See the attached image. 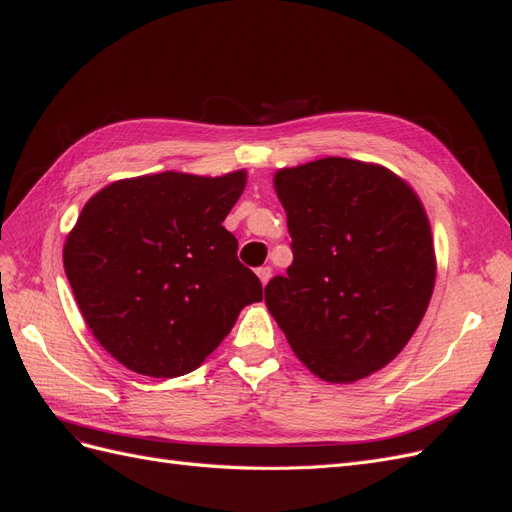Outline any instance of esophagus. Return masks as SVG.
Returning a JSON list of instances; mask_svg holds the SVG:
<instances>
[{"label": "esophagus", "instance_id": "34e87169", "mask_svg": "<svg viewBox=\"0 0 512 512\" xmlns=\"http://www.w3.org/2000/svg\"><path fill=\"white\" fill-rule=\"evenodd\" d=\"M257 276H259V281H261V285H266L270 279H272V268L270 266H264V268H259L257 270Z\"/></svg>", "mask_w": 512, "mask_h": 512}]
</instances>
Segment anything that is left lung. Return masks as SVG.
<instances>
[{
	"label": "left lung",
	"mask_w": 512,
	"mask_h": 512,
	"mask_svg": "<svg viewBox=\"0 0 512 512\" xmlns=\"http://www.w3.org/2000/svg\"><path fill=\"white\" fill-rule=\"evenodd\" d=\"M294 264L266 306L294 354L330 384L384 369L412 339L435 285L425 206L397 173L328 156L279 169Z\"/></svg>",
	"instance_id": "obj_1"
}]
</instances>
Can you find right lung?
Instances as JSON below:
<instances>
[{
	"label": "right lung",
	"mask_w": 512,
	"mask_h": 512,
	"mask_svg": "<svg viewBox=\"0 0 512 512\" xmlns=\"http://www.w3.org/2000/svg\"><path fill=\"white\" fill-rule=\"evenodd\" d=\"M246 171H163L118 180L85 203L64 270L87 328L126 369L180 377L201 367L261 300L223 227Z\"/></svg>",
	"instance_id": "obj_1"
}]
</instances>
